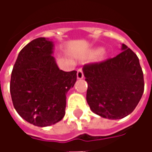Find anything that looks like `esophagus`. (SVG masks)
Segmentation results:
<instances>
[{"label": "esophagus", "instance_id": "esophagus-1", "mask_svg": "<svg viewBox=\"0 0 152 152\" xmlns=\"http://www.w3.org/2000/svg\"><path fill=\"white\" fill-rule=\"evenodd\" d=\"M84 78V74H83L82 69H79L77 71V79L81 80Z\"/></svg>", "mask_w": 152, "mask_h": 152}]
</instances>
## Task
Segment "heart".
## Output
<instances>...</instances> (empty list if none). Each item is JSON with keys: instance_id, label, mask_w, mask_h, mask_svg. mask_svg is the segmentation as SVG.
Here are the masks:
<instances>
[{"instance_id": "heart-1", "label": "heart", "mask_w": 152, "mask_h": 152, "mask_svg": "<svg viewBox=\"0 0 152 152\" xmlns=\"http://www.w3.org/2000/svg\"><path fill=\"white\" fill-rule=\"evenodd\" d=\"M98 54H99V58H100V59H102V58H104V53H102V49H100V48H98V49H95V50H92V51L89 53V56H96V55H98Z\"/></svg>"}]
</instances>
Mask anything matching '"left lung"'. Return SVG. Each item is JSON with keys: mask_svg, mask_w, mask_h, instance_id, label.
Instances as JSON below:
<instances>
[{"mask_svg": "<svg viewBox=\"0 0 152 152\" xmlns=\"http://www.w3.org/2000/svg\"><path fill=\"white\" fill-rule=\"evenodd\" d=\"M113 58L83 67L88 83L86 100L94 113L119 120L133 112L144 91L139 59L124 44Z\"/></svg>", "mask_w": 152, "mask_h": 152, "instance_id": "1", "label": "left lung"}]
</instances>
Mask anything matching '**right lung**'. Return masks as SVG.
Returning a JSON list of instances; mask_svg holds the SVG:
<instances>
[{
	"mask_svg": "<svg viewBox=\"0 0 152 152\" xmlns=\"http://www.w3.org/2000/svg\"><path fill=\"white\" fill-rule=\"evenodd\" d=\"M53 47V41L45 37L31 40L19 52L11 73L10 94L16 112L39 127L63 119L66 93L76 81L77 72L58 68Z\"/></svg>",
	"mask_w": 152,
	"mask_h": 152,
	"instance_id": "add662e5",
	"label": "right lung"
}]
</instances>
